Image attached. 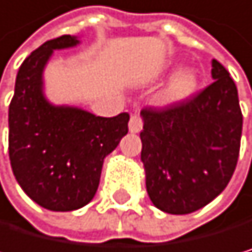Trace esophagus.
I'll return each instance as SVG.
<instances>
[{
  "instance_id": "esophagus-1",
  "label": "esophagus",
  "mask_w": 252,
  "mask_h": 252,
  "mask_svg": "<svg viewBox=\"0 0 252 252\" xmlns=\"http://www.w3.org/2000/svg\"><path fill=\"white\" fill-rule=\"evenodd\" d=\"M128 128L131 133H139L142 131L143 128V119L139 113H133L131 118H130V122H128Z\"/></svg>"
}]
</instances>
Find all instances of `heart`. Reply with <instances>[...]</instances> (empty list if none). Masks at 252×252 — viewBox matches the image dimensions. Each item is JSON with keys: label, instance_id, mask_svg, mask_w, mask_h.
I'll return each mask as SVG.
<instances>
[{"label": "heart", "instance_id": "b5f03b06", "mask_svg": "<svg viewBox=\"0 0 252 252\" xmlns=\"http://www.w3.org/2000/svg\"><path fill=\"white\" fill-rule=\"evenodd\" d=\"M196 74L190 67H183L177 71L160 95L163 104H177L189 98L196 88Z\"/></svg>", "mask_w": 252, "mask_h": 252}]
</instances>
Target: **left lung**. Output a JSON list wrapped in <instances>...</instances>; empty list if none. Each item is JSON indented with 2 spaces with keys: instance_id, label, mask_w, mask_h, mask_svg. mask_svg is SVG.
Returning <instances> with one entry per match:
<instances>
[{
  "instance_id": "obj_1",
  "label": "left lung",
  "mask_w": 252,
  "mask_h": 252,
  "mask_svg": "<svg viewBox=\"0 0 252 252\" xmlns=\"http://www.w3.org/2000/svg\"><path fill=\"white\" fill-rule=\"evenodd\" d=\"M213 83L196 95L142 110L140 131L147 192L171 215H188L213 201L236 169L242 110L230 72L212 62Z\"/></svg>"
}]
</instances>
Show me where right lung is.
<instances>
[{
  "mask_svg": "<svg viewBox=\"0 0 252 252\" xmlns=\"http://www.w3.org/2000/svg\"><path fill=\"white\" fill-rule=\"evenodd\" d=\"M78 39L48 40L21 64L8 107V157L22 190L43 209L77 210L96 193L105 156L128 133V113L113 118L53 105L43 95L42 74L54 50Z\"/></svg>",
  "mask_w": 252,
  "mask_h": 252,
  "instance_id": "obj_1",
  "label": "right lung"
}]
</instances>
